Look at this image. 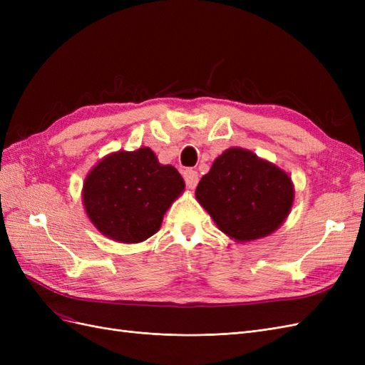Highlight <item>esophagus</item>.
<instances>
[{
  "label": "esophagus",
  "instance_id": "1",
  "mask_svg": "<svg viewBox=\"0 0 365 365\" xmlns=\"http://www.w3.org/2000/svg\"><path fill=\"white\" fill-rule=\"evenodd\" d=\"M184 181H185V184H187V187H189V189H195L197 181H200V175H197L196 170L187 169V170H184Z\"/></svg>",
  "mask_w": 365,
  "mask_h": 365
}]
</instances>
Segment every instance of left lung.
<instances>
[{
    "label": "left lung",
    "instance_id": "left-lung-1",
    "mask_svg": "<svg viewBox=\"0 0 365 365\" xmlns=\"http://www.w3.org/2000/svg\"><path fill=\"white\" fill-rule=\"evenodd\" d=\"M196 200L217 228L237 242L274 233L294 204L288 173L242 148L219 155L196 187Z\"/></svg>",
    "mask_w": 365,
    "mask_h": 365
}]
</instances>
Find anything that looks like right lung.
I'll return each mask as SVG.
<instances>
[{
	"instance_id": "obj_1",
	"label": "right lung",
	"mask_w": 365,
	"mask_h": 365,
	"mask_svg": "<svg viewBox=\"0 0 365 365\" xmlns=\"http://www.w3.org/2000/svg\"><path fill=\"white\" fill-rule=\"evenodd\" d=\"M184 187L173 165L160 164L149 148H140L98 161L85 178L82 200L88 217L103 236L138 244L157 233Z\"/></svg>"
}]
</instances>
